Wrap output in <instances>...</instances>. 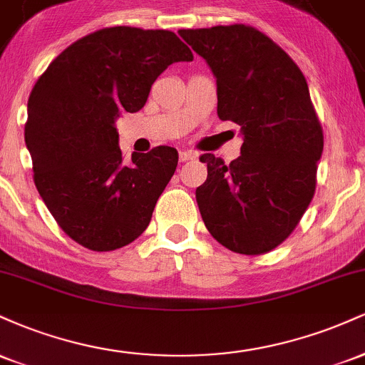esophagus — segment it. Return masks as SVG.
<instances>
[{
    "label": "esophagus",
    "mask_w": 365,
    "mask_h": 365,
    "mask_svg": "<svg viewBox=\"0 0 365 365\" xmlns=\"http://www.w3.org/2000/svg\"><path fill=\"white\" fill-rule=\"evenodd\" d=\"M197 158V153L194 150H180V161L185 163V161H192V159Z\"/></svg>",
    "instance_id": "esophagus-1"
}]
</instances>
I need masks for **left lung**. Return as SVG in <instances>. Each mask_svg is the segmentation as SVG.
Wrapping results in <instances>:
<instances>
[{"mask_svg": "<svg viewBox=\"0 0 365 365\" xmlns=\"http://www.w3.org/2000/svg\"><path fill=\"white\" fill-rule=\"evenodd\" d=\"M178 34L215 73L220 120L244 133L237 161L199 158L207 163V180L195 190L204 225L233 252H269L292 235L316 192L324 137L307 81L284 49L250 25Z\"/></svg>", "mask_w": 365, "mask_h": 365, "instance_id": "1", "label": "left lung"}]
</instances>
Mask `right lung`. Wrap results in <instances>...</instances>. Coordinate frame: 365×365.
I'll use <instances>...</instances> for the list:
<instances>
[{"instance_id": "obj_1", "label": "right lung", "mask_w": 365, "mask_h": 365, "mask_svg": "<svg viewBox=\"0 0 365 365\" xmlns=\"http://www.w3.org/2000/svg\"><path fill=\"white\" fill-rule=\"evenodd\" d=\"M192 58L175 32L118 25L75 41L37 78L25 121L34 183L77 244L110 252L149 226L178 153L158 145L125 165L115 120L142 110L159 75Z\"/></svg>"}]
</instances>
